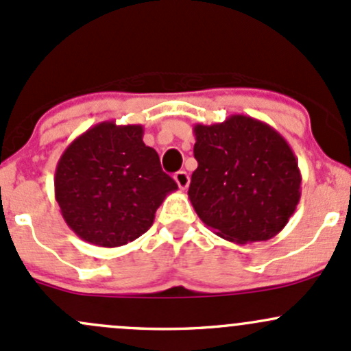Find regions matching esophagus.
I'll list each match as a JSON object with an SVG mask.
<instances>
[{
	"mask_svg": "<svg viewBox=\"0 0 351 351\" xmlns=\"http://www.w3.org/2000/svg\"><path fill=\"white\" fill-rule=\"evenodd\" d=\"M174 180L177 182V186H179V189H187V187H189V184H191L189 174H187L186 171L176 172Z\"/></svg>",
	"mask_w": 351,
	"mask_h": 351,
	"instance_id": "obj_1",
	"label": "esophagus"
}]
</instances>
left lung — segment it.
I'll use <instances>...</instances> for the list:
<instances>
[{
    "label": "left lung",
    "mask_w": 351,
    "mask_h": 351,
    "mask_svg": "<svg viewBox=\"0 0 351 351\" xmlns=\"http://www.w3.org/2000/svg\"><path fill=\"white\" fill-rule=\"evenodd\" d=\"M189 199L213 232L236 244L274 237L301 197V172L286 138L267 123L231 115L194 125Z\"/></svg>",
    "instance_id": "left-lung-1"
}]
</instances>
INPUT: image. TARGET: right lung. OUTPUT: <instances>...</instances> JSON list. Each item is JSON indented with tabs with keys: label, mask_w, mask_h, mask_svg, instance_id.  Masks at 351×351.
Instances as JSON below:
<instances>
[{
	"label": "right lung",
	"mask_w": 351,
	"mask_h": 351,
	"mask_svg": "<svg viewBox=\"0 0 351 351\" xmlns=\"http://www.w3.org/2000/svg\"><path fill=\"white\" fill-rule=\"evenodd\" d=\"M144 127L100 122L78 135L60 157L55 199L80 239L117 247L154 224L156 210L176 180L160 167L159 154L145 145Z\"/></svg>",
	"instance_id": "1"
}]
</instances>
